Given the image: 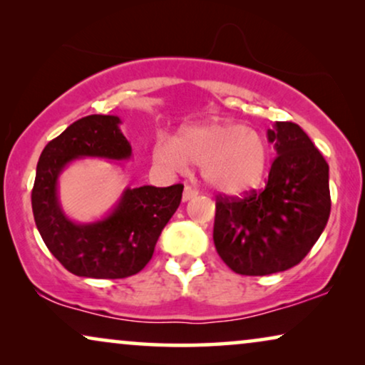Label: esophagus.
<instances>
[{
    "label": "esophagus",
    "mask_w": 365,
    "mask_h": 365,
    "mask_svg": "<svg viewBox=\"0 0 365 365\" xmlns=\"http://www.w3.org/2000/svg\"><path fill=\"white\" fill-rule=\"evenodd\" d=\"M196 196H197V189H194V187H191V186L184 187V192H182V201H184V202L191 201V199L196 197Z\"/></svg>",
    "instance_id": "1"
}]
</instances>
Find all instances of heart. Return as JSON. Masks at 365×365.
Returning <instances> with one entry per match:
<instances>
[{"instance_id":"1","label":"heart","mask_w":365,"mask_h":365,"mask_svg":"<svg viewBox=\"0 0 365 365\" xmlns=\"http://www.w3.org/2000/svg\"><path fill=\"white\" fill-rule=\"evenodd\" d=\"M153 159L173 173L196 164L201 166L204 182L214 191L242 194L261 184L269 151L261 134L252 129L231 121H209L186 126L178 139L159 136Z\"/></svg>"}]
</instances>
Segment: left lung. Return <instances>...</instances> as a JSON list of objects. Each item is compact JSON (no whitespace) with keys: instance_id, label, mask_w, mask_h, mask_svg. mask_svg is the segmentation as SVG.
Wrapping results in <instances>:
<instances>
[{"instance_id":"obj_1","label":"left lung","mask_w":365,"mask_h":365,"mask_svg":"<svg viewBox=\"0 0 365 365\" xmlns=\"http://www.w3.org/2000/svg\"><path fill=\"white\" fill-rule=\"evenodd\" d=\"M267 141L277 156L266 189L216 202V251L242 276L296 266L321 237L331 214L329 164L302 128L276 121L267 129Z\"/></svg>"}]
</instances>
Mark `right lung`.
I'll return each instance as SVG.
<instances>
[{
  "instance_id": "add662e5",
  "label": "right lung",
  "mask_w": 365,
  "mask_h": 365,
  "mask_svg": "<svg viewBox=\"0 0 365 365\" xmlns=\"http://www.w3.org/2000/svg\"><path fill=\"white\" fill-rule=\"evenodd\" d=\"M118 116L78 119L43 149L31 192L34 222L54 257L74 276L123 279L138 274L153 257L163 229L176 212L182 184L126 187L106 216L76 222L58 196L61 173L78 159L128 161L131 144Z\"/></svg>"
}]
</instances>
